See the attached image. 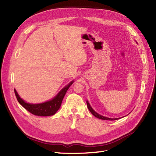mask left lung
<instances>
[{"label":"left lung","mask_w":156,"mask_h":156,"mask_svg":"<svg viewBox=\"0 0 156 156\" xmlns=\"http://www.w3.org/2000/svg\"><path fill=\"white\" fill-rule=\"evenodd\" d=\"M87 107H88V108L89 109V111H90V112L94 116H96V118H98V119H101V120H118L119 119H119H111V118H107V117L103 116L100 115H99V114H98L96 112H95L93 110V108L91 107L88 101H87Z\"/></svg>","instance_id":"left-lung-1"}]
</instances>
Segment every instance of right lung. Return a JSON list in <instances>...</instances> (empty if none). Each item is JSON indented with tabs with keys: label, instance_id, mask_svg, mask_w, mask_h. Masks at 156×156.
Wrapping results in <instances>:
<instances>
[{
	"label": "right lung",
	"instance_id": "obj_1",
	"mask_svg": "<svg viewBox=\"0 0 156 156\" xmlns=\"http://www.w3.org/2000/svg\"><path fill=\"white\" fill-rule=\"evenodd\" d=\"M73 81L70 82L69 84H68L66 87H65L64 88L61 90L59 93L53 100L49 101L39 103V104H31V103H27L24 100H22L20 96L18 95L16 89H14V92H15L16 96L17 98L18 102L26 110L32 113V114L40 116H52L55 115L56 111L59 109L66 93L68 88L73 84Z\"/></svg>",
	"mask_w": 156,
	"mask_h": 156
}]
</instances>
